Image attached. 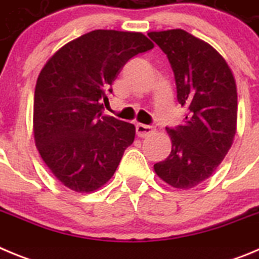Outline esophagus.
I'll list each match as a JSON object with an SVG mask.
<instances>
[{"mask_svg":"<svg viewBox=\"0 0 259 259\" xmlns=\"http://www.w3.org/2000/svg\"><path fill=\"white\" fill-rule=\"evenodd\" d=\"M155 131V128L153 125H145V124H136V134L139 137H146L148 135L153 134Z\"/></svg>","mask_w":259,"mask_h":259,"instance_id":"esophagus-1","label":"esophagus"}]
</instances>
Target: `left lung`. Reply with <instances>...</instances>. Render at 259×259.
Wrapping results in <instances>:
<instances>
[{
	"mask_svg": "<svg viewBox=\"0 0 259 259\" xmlns=\"http://www.w3.org/2000/svg\"><path fill=\"white\" fill-rule=\"evenodd\" d=\"M170 62L184 123L166 127L172 149L154 164L167 184L189 189L217 170L236 134V83L227 62L205 41L183 29L150 32Z\"/></svg>",
	"mask_w": 259,
	"mask_h": 259,
	"instance_id": "8db88e82",
	"label": "left lung"
}]
</instances>
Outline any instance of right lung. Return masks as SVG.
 <instances>
[{
	"instance_id": "obj_1",
	"label": "right lung",
	"mask_w": 259,
	"mask_h": 259,
	"mask_svg": "<svg viewBox=\"0 0 259 259\" xmlns=\"http://www.w3.org/2000/svg\"><path fill=\"white\" fill-rule=\"evenodd\" d=\"M153 47L143 33L97 29L61 48L41 70L33 102L36 146L67 188H101L134 143L135 125L102 115L104 102L120 68Z\"/></svg>"
}]
</instances>
